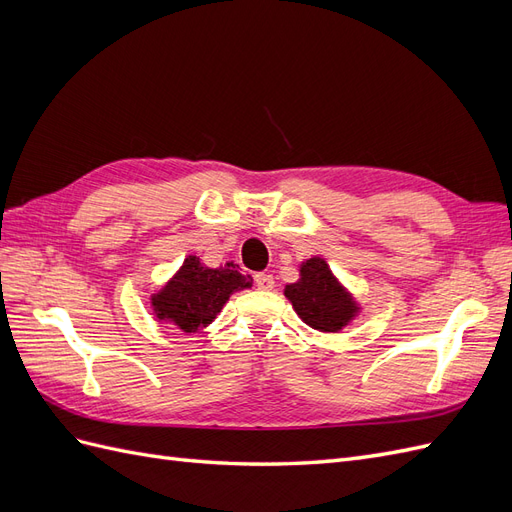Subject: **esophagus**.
Here are the masks:
<instances>
[{
    "mask_svg": "<svg viewBox=\"0 0 512 512\" xmlns=\"http://www.w3.org/2000/svg\"><path fill=\"white\" fill-rule=\"evenodd\" d=\"M254 282H256V286H258L260 290H271V288L275 286L273 275H269V273H256V275H254Z\"/></svg>",
    "mask_w": 512,
    "mask_h": 512,
    "instance_id": "34e87169",
    "label": "esophagus"
}]
</instances>
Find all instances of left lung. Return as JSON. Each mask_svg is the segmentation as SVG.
Here are the masks:
<instances>
[{
	"label": "left lung",
	"mask_w": 512,
	"mask_h": 512,
	"mask_svg": "<svg viewBox=\"0 0 512 512\" xmlns=\"http://www.w3.org/2000/svg\"><path fill=\"white\" fill-rule=\"evenodd\" d=\"M284 294L307 327L322 333L342 331L361 312V305L320 256L301 262L299 280L286 284Z\"/></svg>",
	"instance_id": "obj_1"
}]
</instances>
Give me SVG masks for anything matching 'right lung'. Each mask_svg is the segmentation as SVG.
I'll return each instance as SVG.
<instances>
[{"instance_id":"obj_1","label":"right lung","mask_w":512,"mask_h":512,"mask_svg":"<svg viewBox=\"0 0 512 512\" xmlns=\"http://www.w3.org/2000/svg\"><path fill=\"white\" fill-rule=\"evenodd\" d=\"M252 288V277L241 275L235 262L211 269L198 256H188L179 271L151 294L158 320L175 324L183 333H196L218 318L232 292Z\"/></svg>"}]
</instances>
